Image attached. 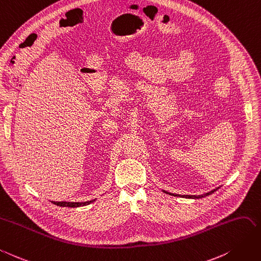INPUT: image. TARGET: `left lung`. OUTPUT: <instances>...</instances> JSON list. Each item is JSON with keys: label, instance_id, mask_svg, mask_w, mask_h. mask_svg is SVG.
<instances>
[{"label": "left lung", "instance_id": "1", "mask_svg": "<svg viewBox=\"0 0 261 261\" xmlns=\"http://www.w3.org/2000/svg\"><path fill=\"white\" fill-rule=\"evenodd\" d=\"M216 190H218V188H216V189L212 190V191H210V192H207V193L201 194V195H180V194H174V193L167 192V191H165V190H164V192H165V193H167V194H169V195H173V196H181V198H187V199H202V198H205V196H207V195H210V194L214 193V192L216 191Z\"/></svg>", "mask_w": 261, "mask_h": 261}]
</instances>
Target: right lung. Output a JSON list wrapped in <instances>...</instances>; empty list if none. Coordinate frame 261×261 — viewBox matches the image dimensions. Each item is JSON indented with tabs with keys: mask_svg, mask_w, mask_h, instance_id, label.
<instances>
[{
	"mask_svg": "<svg viewBox=\"0 0 261 261\" xmlns=\"http://www.w3.org/2000/svg\"><path fill=\"white\" fill-rule=\"evenodd\" d=\"M94 201H95V199L91 200V201H87V202H55V201H53V203L55 204V205L62 206V207H79V206L89 205V204L93 203Z\"/></svg>",
	"mask_w": 261,
	"mask_h": 261,
	"instance_id": "obj_1",
	"label": "right lung"
}]
</instances>
